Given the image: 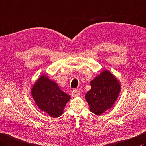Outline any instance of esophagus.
<instances>
[{"label":"esophagus","instance_id":"obj_1","mask_svg":"<svg viewBox=\"0 0 146 146\" xmlns=\"http://www.w3.org/2000/svg\"><path fill=\"white\" fill-rule=\"evenodd\" d=\"M80 95V92L78 90H77L76 89H74L72 90V92H71V96L73 97H76V96H78Z\"/></svg>","mask_w":146,"mask_h":146}]
</instances>
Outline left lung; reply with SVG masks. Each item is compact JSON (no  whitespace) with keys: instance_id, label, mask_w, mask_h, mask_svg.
I'll return each mask as SVG.
<instances>
[{"instance_id":"8db88e82","label":"left lung","mask_w":146,"mask_h":146,"mask_svg":"<svg viewBox=\"0 0 146 146\" xmlns=\"http://www.w3.org/2000/svg\"><path fill=\"white\" fill-rule=\"evenodd\" d=\"M91 89L85 95L90 110L100 115L110 109L115 104L121 87L116 77L105 70L90 82Z\"/></svg>"}]
</instances>
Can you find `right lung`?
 <instances>
[{"label":"right lung","mask_w":146,"mask_h":146,"mask_svg":"<svg viewBox=\"0 0 146 146\" xmlns=\"http://www.w3.org/2000/svg\"><path fill=\"white\" fill-rule=\"evenodd\" d=\"M31 94L40 110L52 118L61 116L70 96L60 89L56 83L47 76L42 75L33 85Z\"/></svg>","instance_id":"1"}]
</instances>
